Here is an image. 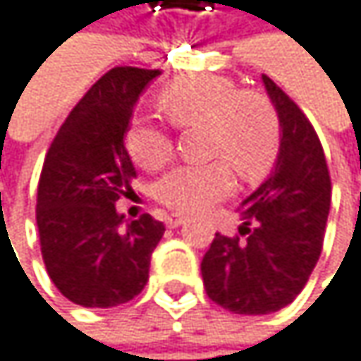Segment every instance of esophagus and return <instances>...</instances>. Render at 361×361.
<instances>
[{"label": "esophagus", "mask_w": 361, "mask_h": 361, "mask_svg": "<svg viewBox=\"0 0 361 361\" xmlns=\"http://www.w3.org/2000/svg\"><path fill=\"white\" fill-rule=\"evenodd\" d=\"M185 221H187V219H185V216H180V214H168V216H166V225H168L170 229H176V227H180Z\"/></svg>", "instance_id": "1"}]
</instances>
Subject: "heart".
<instances>
[{
  "label": "heart",
  "instance_id": "heart-1",
  "mask_svg": "<svg viewBox=\"0 0 361 361\" xmlns=\"http://www.w3.org/2000/svg\"><path fill=\"white\" fill-rule=\"evenodd\" d=\"M159 106L176 128H206V151L221 157L204 166H178L157 183V197L178 212H202L225 200L233 174L257 183L273 168L281 128L271 100L223 75H195L161 92ZM130 157L145 170H159L172 157V136L149 119H134L126 134ZM226 161L223 162L222 159Z\"/></svg>",
  "mask_w": 361,
  "mask_h": 361
}]
</instances>
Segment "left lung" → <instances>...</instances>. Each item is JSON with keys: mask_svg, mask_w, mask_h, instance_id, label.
I'll return each mask as SVG.
<instances>
[{"mask_svg": "<svg viewBox=\"0 0 361 361\" xmlns=\"http://www.w3.org/2000/svg\"><path fill=\"white\" fill-rule=\"evenodd\" d=\"M263 84L281 128L275 166L240 206L244 240L216 233L202 261L208 296L240 315H267L300 294L322 255L332 195L311 121L267 75Z\"/></svg>", "mask_w": 361, "mask_h": 361, "instance_id": "8db88e82", "label": "left lung"}]
</instances>
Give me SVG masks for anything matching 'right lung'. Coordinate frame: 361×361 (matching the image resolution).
I'll use <instances>...</instances> for the list:
<instances>
[{
	"label": "right lung",
	"instance_id": "1",
	"mask_svg": "<svg viewBox=\"0 0 361 361\" xmlns=\"http://www.w3.org/2000/svg\"><path fill=\"white\" fill-rule=\"evenodd\" d=\"M161 71L115 67L75 104L54 136L37 187V229L46 269L71 302L109 309L132 300L166 227L151 214L126 221L134 164L123 145L142 90Z\"/></svg>",
	"mask_w": 361,
	"mask_h": 361
}]
</instances>
